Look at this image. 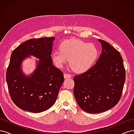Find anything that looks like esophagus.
<instances>
[{
  "instance_id": "1",
  "label": "esophagus",
  "mask_w": 134,
  "mask_h": 134,
  "mask_svg": "<svg viewBox=\"0 0 134 134\" xmlns=\"http://www.w3.org/2000/svg\"><path fill=\"white\" fill-rule=\"evenodd\" d=\"M64 78L65 79H67V78H70L71 77V75L69 74H64Z\"/></svg>"
}]
</instances>
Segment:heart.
Wrapping results in <instances>:
<instances>
[{"label": "heart", "mask_w": 134, "mask_h": 134, "mask_svg": "<svg viewBox=\"0 0 134 134\" xmlns=\"http://www.w3.org/2000/svg\"><path fill=\"white\" fill-rule=\"evenodd\" d=\"M98 54V50L94 44L72 39L61 44L60 51L52 52L51 58L58 68H63L69 60V65L72 70L76 72H83L92 66Z\"/></svg>", "instance_id": "obj_1"}]
</instances>
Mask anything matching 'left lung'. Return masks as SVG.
I'll return each instance as SVG.
<instances>
[{
	"label": "left lung",
	"instance_id": "8db88e82",
	"mask_svg": "<svg viewBox=\"0 0 134 134\" xmlns=\"http://www.w3.org/2000/svg\"><path fill=\"white\" fill-rule=\"evenodd\" d=\"M98 41L102 50L96 64L73 78L77 103L83 111L92 113L107 111L118 103L125 81L120 52L104 40Z\"/></svg>",
	"mask_w": 134,
	"mask_h": 134
}]
</instances>
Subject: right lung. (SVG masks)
Wrapping results in <instances>:
<instances>
[{
  "instance_id": "add662e5",
  "label": "right lung",
  "mask_w": 134,
  "mask_h": 134,
  "mask_svg": "<svg viewBox=\"0 0 134 134\" xmlns=\"http://www.w3.org/2000/svg\"><path fill=\"white\" fill-rule=\"evenodd\" d=\"M54 40L52 37L30 39L12 52L6 80L12 100L23 110L42 112L50 108L57 99L64 75L52 64L51 54ZM30 55L39 60L34 72L26 76L21 65Z\"/></svg>"
}]
</instances>
